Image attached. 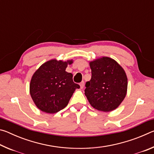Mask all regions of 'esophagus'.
<instances>
[{
    "mask_svg": "<svg viewBox=\"0 0 154 154\" xmlns=\"http://www.w3.org/2000/svg\"><path fill=\"white\" fill-rule=\"evenodd\" d=\"M79 85H80V88L81 89H82V88H83V87H84V82H82L80 83H79Z\"/></svg>",
    "mask_w": 154,
    "mask_h": 154,
    "instance_id": "1",
    "label": "esophagus"
}]
</instances>
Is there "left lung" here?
<instances>
[{"label": "left lung", "instance_id": "8db88e82", "mask_svg": "<svg viewBox=\"0 0 154 154\" xmlns=\"http://www.w3.org/2000/svg\"><path fill=\"white\" fill-rule=\"evenodd\" d=\"M92 77L85 83V95L92 106L109 112L118 108L126 95V72L113 59L102 57L90 62Z\"/></svg>", "mask_w": 154, "mask_h": 154}]
</instances>
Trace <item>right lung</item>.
I'll list each match as a JSON object with an SVG mask.
<instances>
[{
  "mask_svg": "<svg viewBox=\"0 0 154 154\" xmlns=\"http://www.w3.org/2000/svg\"><path fill=\"white\" fill-rule=\"evenodd\" d=\"M72 60H51L45 62L33 74L30 94L41 111L55 113L67 106L72 94L79 85L75 83L72 74L66 71Z\"/></svg>",
  "mask_w": 154,
  "mask_h": 154,
  "instance_id": "add662e5",
  "label": "right lung"
}]
</instances>
